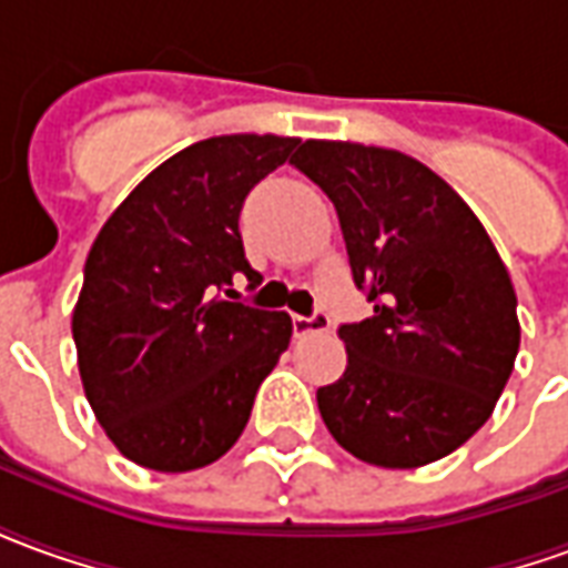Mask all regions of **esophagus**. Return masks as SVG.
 I'll return each instance as SVG.
<instances>
[{
  "mask_svg": "<svg viewBox=\"0 0 568 568\" xmlns=\"http://www.w3.org/2000/svg\"><path fill=\"white\" fill-rule=\"evenodd\" d=\"M292 328H295L297 337L313 332H328L332 328V320L328 313H313V316H292Z\"/></svg>",
  "mask_w": 568,
  "mask_h": 568,
  "instance_id": "obj_1",
  "label": "esophagus"
}]
</instances>
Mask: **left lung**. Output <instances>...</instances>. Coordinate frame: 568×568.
<instances>
[{
  "label": "left lung",
  "instance_id": "obj_1",
  "mask_svg": "<svg viewBox=\"0 0 568 568\" xmlns=\"http://www.w3.org/2000/svg\"><path fill=\"white\" fill-rule=\"evenodd\" d=\"M328 194L374 316L341 325L344 377L316 393L334 440L381 468L447 456L493 414L520 349L511 276L471 206L426 163L362 142L292 158Z\"/></svg>",
  "mask_w": 568,
  "mask_h": 568
}]
</instances>
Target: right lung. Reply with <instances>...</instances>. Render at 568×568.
I'll list each match as a JSON object with an SVG mask.
<instances>
[{
    "label": "right lung",
    "instance_id": "1",
    "mask_svg": "<svg viewBox=\"0 0 568 568\" xmlns=\"http://www.w3.org/2000/svg\"><path fill=\"white\" fill-rule=\"evenodd\" d=\"M295 136L194 142L151 170L97 234L72 310L93 414L130 463L194 471L231 450L292 320L236 297L261 283L240 236L243 200L288 161Z\"/></svg>",
    "mask_w": 568,
    "mask_h": 568
}]
</instances>
